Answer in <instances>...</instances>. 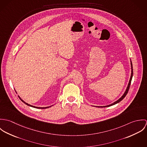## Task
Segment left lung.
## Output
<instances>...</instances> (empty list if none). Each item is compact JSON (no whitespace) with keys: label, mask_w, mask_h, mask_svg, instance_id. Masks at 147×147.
Returning a JSON list of instances; mask_svg holds the SVG:
<instances>
[{"label":"left lung","mask_w":147,"mask_h":147,"mask_svg":"<svg viewBox=\"0 0 147 147\" xmlns=\"http://www.w3.org/2000/svg\"><path fill=\"white\" fill-rule=\"evenodd\" d=\"M131 78H130V79H129V83L128 84V86H127V88L126 89V91L125 92V93L123 94V95L118 100H117V101H115V102H114L113 104H111L110 105H107V106H100V107H109V106H111L112 105H115L118 102H119L120 101H121L125 97H126L128 92V90L129 89V86H130V85H131V80H132V76H133V67H132V62L131 61ZM98 107H100V106H98Z\"/></svg>","instance_id":"8db88e82"}]
</instances>
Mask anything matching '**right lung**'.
Masks as SVG:
<instances>
[{
  "label": "right lung",
  "mask_w": 147,
  "mask_h": 147,
  "mask_svg": "<svg viewBox=\"0 0 147 147\" xmlns=\"http://www.w3.org/2000/svg\"><path fill=\"white\" fill-rule=\"evenodd\" d=\"M19 98L20 99V100H21L22 102H23L24 104H25L26 105H28V106H31V107H34V108H37V109H46V108H48V107H36V106H32V105H29V104H27V103H26L25 102H24L22 99H21V98L19 96ZM50 107H51V106H50Z\"/></svg>",
  "instance_id": "1"
}]
</instances>
